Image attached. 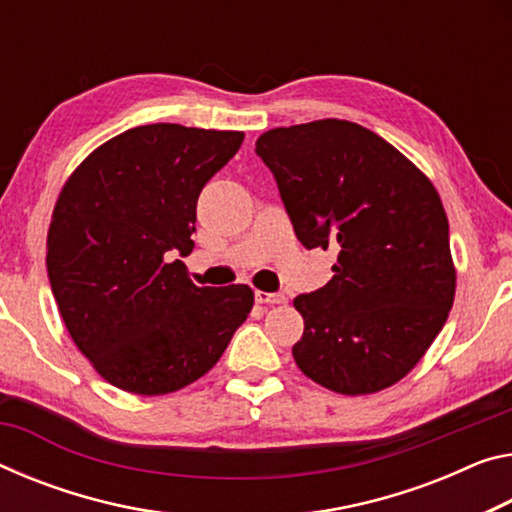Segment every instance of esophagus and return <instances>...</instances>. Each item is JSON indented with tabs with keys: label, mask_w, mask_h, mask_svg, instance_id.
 <instances>
[{
	"label": "esophagus",
	"mask_w": 512,
	"mask_h": 512,
	"mask_svg": "<svg viewBox=\"0 0 512 512\" xmlns=\"http://www.w3.org/2000/svg\"><path fill=\"white\" fill-rule=\"evenodd\" d=\"M255 300L262 305H280L285 303V294H269V291H255Z\"/></svg>",
	"instance_id": "34e87169"
}]
</instances>
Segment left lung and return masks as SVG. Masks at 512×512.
Instances as JSON below:
<instances>
[{
    "label": "left lung",
    "mask_w": 512,
    "mask_h": 512,
    "mask_svg": "<svg viewBox=\"0 0 512 512\" xmlns=\"http://www.w3.org/2000/svg\"><path fill=\"white\" fill-rule=\"evenodd\" d=\"M255 152L305 248L337 250L332 280L300 294L298 369L337 394L399 383L456 296L449 221L431 180L367 127L326 118L275 127Z\"/></svg>",
    "instance_id": "1"
}]
</instances>
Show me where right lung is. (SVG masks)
I'll list each match as a JSON object with an SVG mask.
<instances>
[{
  "label": "right lung",
  "instance_id": "add662e5",
  "mask_svg": "<svg viewBox=\"0 0 512 512\" xmlns=\"http://www.w3.org/2000/svg\"><path fill=\"white\" fill-rule=\"evenodd\" d=\"M243 132L157 123L81 161L56 200L47 275L72 342L113 387L177 392L214 367L253 310V289L196 287L198 196Z\"/></svg>",
  "mask_w": 512,
  "mask_h": 512
}]
</instances>
